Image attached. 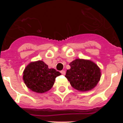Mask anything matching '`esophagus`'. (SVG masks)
<instances>
[{"label":"esophagus","mask_w":123,"mask_h":123,"mask_svg":"<svg viewBox=\"0 0 123 123\" xmlns=\"http://www.w3.org/2000/svg\"><path fill=\"white\" fill-rule=\"evenodd\" d=\"M60 73L62 74H65V73H66V72H65V70H62V71H60Z\"/></svg>","instance_id":"1"}]
</instances>
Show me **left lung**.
<instances>
[{
    "label": "left lung",
    "instance_id": "8db88e82",
    "mask_svg": "<svg viewBox=\"0 0 123 123\" xmlns=\"http://www.w3.org/2000/svg\"><path fill=\"white\" fill-rule=\"evenodd\" d=\"M65 77L71 86L80 91L92 89L100 79V69L96 64L90 60L76 59L70 63Z\"/></svg>",
    "mask_w": 123,
    "mask_h": 123
}]
</instances>
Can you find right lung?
Wrapping results in <instances>:
<instances>
[{
	"mask_svg": "<svg viewBox=\"0 0 123 123\" xmlns=\"http://www.w3.org/2000/svg\"><path fill=\"white\" fill-rule=\"evenodd\" d=\"M61 74L55 69L48 68L42 61L29 63L23 72V80L26 86L33 92L44 93L49 91L55 78Z\"/></svg>",
	"mask_w": 123,
	"mask_h": 123,
	"instance_id": "right-lung-1",
	"label": "right lung"
}]
</instances>
